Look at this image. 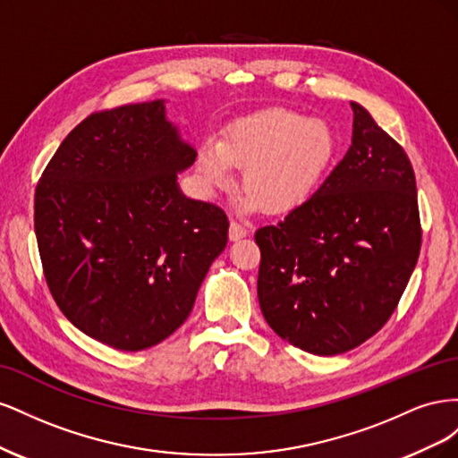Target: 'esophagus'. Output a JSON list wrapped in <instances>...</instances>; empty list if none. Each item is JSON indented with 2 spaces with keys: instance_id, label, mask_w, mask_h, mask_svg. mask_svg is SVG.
Instances as JSON below:
<instances>
[{
  "instance_id": "obj_1",
  "label": "esophagus",
  "mask_w": 458,
  "mask_h": 458,
  "mask_svg": "<svg viewBox=\"0 0 458 458\" xmlns=\"http://www.w3.org/2000/svg\"><path fill=\"white\" fill-rule=\"evenodd\" d=\"M248 234V229L244 227V225H241V224H237V221H231V225H229V241H241V239H244Z\"/></svg>"
}]
</instances>
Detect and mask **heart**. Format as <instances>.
I'll list each match as a JSON object with an SVG mask.
<instances>
[{
  "label": "heart",
  "instance_id": "1",
  "mask_svg": "<svg viewBox=\"0 0 458 458\" xmlns=\"http://www.w3.org/2000/svg\"><path fill=\"white\" fill-rule=\"evenodd\" d=\"M338 152V140L323 118L269 108L241 118L197 152V172L210 189L233 182L242 168L246 210L284 214L306 204L321 187Z\"/></svg>",
  "mask_w": 458,
  "mask_h": 458
}]
</instances>
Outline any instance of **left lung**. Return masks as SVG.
Listing matches in <instances>:
<instances>
[{
	"label": "left lung",
	"mask_w": 458,
	"mask_h": 458,
	"mask_svg": "<svg viewBox=\"0 0 458 458\" xmlns=\"http://www.w3.org/2000/svg\"><path fill=\"white\" fill-rule=\"evenodd\" d=\"M352 145L315 195L256 231L267 325L313 355H338L386 325L420 252L417 182L405 150L352 101Z\"/></svg>",
	"instance_id": "8db88e82"
}]
</instances>
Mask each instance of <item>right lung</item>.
<instances>
[{"mask_svg":"<svg viewBox=\"0 0 458 458\" xmlns=\"http://www.w3.org/2000/svg\"><path fill=\"white\" fill-rule=\"evenodd\" d=\"M195 158L157 99L91 114L47 164L34 197L39 258L57 306L93 340L140 352L192 311L229 231L221 208L179 189Z\"/></svg>","mask_w":458,"mask_h":458,"instance_id":"right-lung-1","label":"right lung"}]
</instances>
